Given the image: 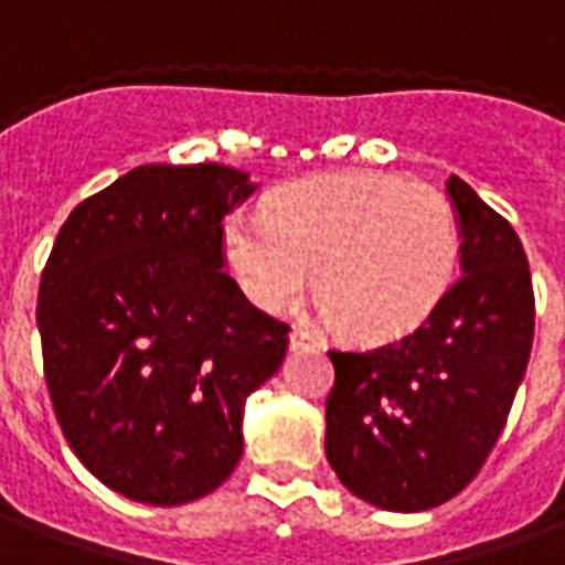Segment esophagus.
Segmentation results:
<instances>
[{
	"label": "esophagus",
	"mask_w": 565,
	"mask_h": 565,
	"mask_svg": "<svg viewBox=\"0 0 565 565\" xmlns=\"http://www.w3.org/2000/svg\"><path fill=\"white\" fill-rule=\"evenodd\" d=\"M320 335H315L311 330H306V327H294V332H290V348L294 351H315V348H320Z\"/></svg>",
	"instance_id": "1"
}]
</instances>
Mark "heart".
<instances>
[{"instance_id": "1", "label": "heart", "mask_w": 565, "mask_h": 565, "mask_svg": "<svg viewBox=\"0 0 565 565\" xmlns=\"http://www.w3.org/2000/svg\"><path fill=\"white\" fill-rule=\"evenodd\" d=\"M223 257L259 308H294L315 271V296L335 330L391 342L424 323L450 290L460 221L426 181L320 174L281 190L263 221L226 223Z\"/></svg>"}]
</instances>
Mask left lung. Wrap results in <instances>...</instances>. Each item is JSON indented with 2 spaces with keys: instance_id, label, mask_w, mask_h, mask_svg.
Segmentation results:
<instances>
[{
  "instance_id": "1",
  "label": "left lung",
  "mask_w": 565,
  "mask_h": 565,
  "mask_svg": "<svg viewBox=\"0 0 565 565\" xmlns=\"http://www.w3.org/2000/svg\"><path fill=\"white\" fill-rule=\"evenodd\" d=\"M460 278L415 330L372 351H330L327 460L384 511L436 509L484 466L530 363L535 299L511 223L462 178Z\"/></svg>"
}]
</instances>
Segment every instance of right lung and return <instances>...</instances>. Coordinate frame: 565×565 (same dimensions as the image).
I'll use <instances>...</instances> for the list:
<instances>
[{
  "instance_id": "1",
  "label": "right lung",
  "mask_w": 565,
  "mask_h": 565,
  "mask_svg": "<svg viewBox=\"0 0 565 565\" xmlns=\"http://www.w3.org/2000/svg\"><path fill=\"white\" fill-rule=\"evenodd\" d=\"M247 172L139 166L60 226L39 287L44 381L68 448L105 487L184 505L242 460L245 399L290 327L223 271V217Z\"/></svg>"
}]
</instances>
